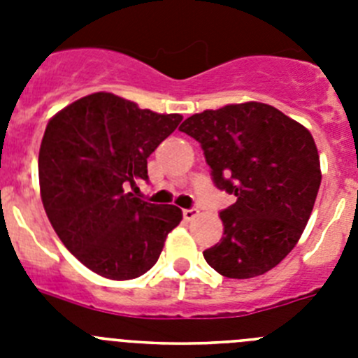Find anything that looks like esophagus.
I'll use <instances>...</instances> for the list:
<instances>
[{"label":"esophagus","instance_id":"obj_1","mask_svg":"<svg viewBox=\"0 0 358 358\" xmlns=\"http://www.w3.org/2000/svg\"><path fill=\"white\" fill-rule=\"evenodd\" d=\"M199 215V210H182V217H185V220L186 222H189V220H194L195 217H197Z\"/></svg>","mask_w":358,"mask_h":358}]
</instances>
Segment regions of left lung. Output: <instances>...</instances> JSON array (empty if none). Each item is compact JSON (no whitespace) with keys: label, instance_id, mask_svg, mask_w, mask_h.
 <instances>
[{"label":"left lung","instance_id":"left-lung-1","mask_svg":"<svg viewBox=\"0 0 358 358\" xmlns=\"http://www.w3.org/2000/svg\"><path fill=\"white\" fill-rule=\"evenodd\" d=\"M179 131L201 143L217 188L236 202L220 213V242L204 251L235 280L276 267L301 238L321 185L308 129L262 102L229 103L189 116Z\"/></svg>","mask_w":358,"mask_h":358}]
</instances>
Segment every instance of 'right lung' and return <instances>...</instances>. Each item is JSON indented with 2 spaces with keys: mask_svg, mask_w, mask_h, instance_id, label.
<instances>
[{
  "mask_svg": "<svg viewBox=\"0 0 358 358\" xmlns=\"http://www.w3.org/2000/svg\"><path fill=\"white\" fill-rule=\"evenodd\" d=\"M113 93L87 94L46 125L39 148L41 199L66 249L116 281L150 271L182 220L173 204H150L129 188L148 181L147 157L181 123Z\"/></svg>",
  "mask_w": 358,
  "mask_h": 358,
  "instance_id": "right-lung-1",
  "label": "right lung"
}]
</instances>
